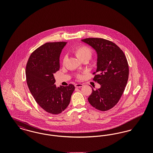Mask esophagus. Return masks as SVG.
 I'll use <instances>...</instances> for the list:
<instances>
[{
  "label": "esophagus",
  "instance_id": "34e87169",
  "mask_svg": "<svg viewBox=\"0 0 153 153\" xmlns=\"http://www.w3.org/2000/svg\"><path fill=\"white\" fill-rule=\"evenodd\" d=\"M74 86L76 88H80L82 87L83 86V85L82 84H75Z\"/></svg>",
  "mask_w": 153,
  "mask_h": 153
}]
</instances>
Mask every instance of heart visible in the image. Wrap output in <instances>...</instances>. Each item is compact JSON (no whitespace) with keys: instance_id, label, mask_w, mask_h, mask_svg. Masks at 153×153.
Instances as JSON below:
<instances>
[{"instance_id":"1","label":"heart","mask_w":153,"mask_h":153,"mask_svg":"<svg viewBox=\"0 0 153 153\" xmlns=\"http://www.w3.org/2000/svg\"><path fill=\"white\" fill-rule=\"evenodd\" d=\"M74 53L75 54L76 56L80 59V61L84 59H90L92 58L94 52L93 51L88 47L87 46L85 45H81L77 46L76 48L74 50ZM65 57H64L62 59V63L63 64H65ZM77 77L78 78H80L81 77L80 74H77Z\"/></svg>"}]
</instances>
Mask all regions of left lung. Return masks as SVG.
Returning <instances> with one entry per match:
<instances>
[{
  "mask_svg": "<svg viewBox=\"0 0 153 153\" xmlns=\"http://www.w3.org/2000/svg\"><path fill=\"white\" fill-rule=\"evenodd\" d=\"M95 49L97 54L94 80L101 87L94 90L88 99L96 109L105 111L113 108L120 100L127 85L128 64L123 51L114 42L102 38L81 40Z\"/></svg>",
  "mask_w": 153,
  "mask_h": 153,
  "instance_id": "8db88e82",
  "label": "left lung"
}]
</instances>
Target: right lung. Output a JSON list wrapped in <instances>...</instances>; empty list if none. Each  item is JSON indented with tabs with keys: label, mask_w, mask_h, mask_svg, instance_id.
Returning <instances> with one entry per match:
<instances>
[{
	"label": "right lung",
	"mask_w": 153,
	"mask_h": 153,
	"mask_svg": "<svg viewBox=\"0 0 153 153\" xmlns=\"http://www.w3.org/2000/svg\"><path fill=\"white\" fill-rule=\"evenodd\" d=\"M65 42H48L30 55L26 67L30 91L45 111L56 115L67 108L74 90L73 84L57 87L54 73L59 69V56Z\"/></svg>",
	"instance_id": "add662e5"
}]
</instances>
